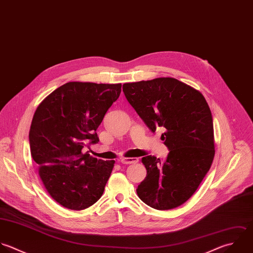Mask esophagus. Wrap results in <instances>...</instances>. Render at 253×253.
<instances>
[{
    "mask_svg": "<svg viewBox=\"0 0 253 253\" xmlns=\"http://www.w3.org/2000/svg\"><path fill=\"white\" fill-rule=\"evenodd\" d=\"M120 162L124 165H130V164H137L139 162L138 158H123L120 160Z\"/></svg>",
    "mask_w": 253,
    "mask_h": 253,
    "instance_id": "obj_1",
    "label": "esophagus"
}]
</instances>
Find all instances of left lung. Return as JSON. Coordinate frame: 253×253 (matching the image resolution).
Wrapping results in <instances>:
<instances>
[{"label": "left lung", "mask_w": 253, "mask_h": 253, "mask_svg": "<svg viewBox=\"0 0 253 253\" xmlns=\"http://www.w3.org/2000/svg\"><path fill=\"white\" fill-rule=\"evenodd\" d=\"M123 92L148 128H163L169 153L147 156L146 178L137 194L148 206L169 210L186 202L209 171L214 156L212 113L202 93L173 78L127 83Z\"/></svg>", "instance_id": "8db88e82"}]
</instances>
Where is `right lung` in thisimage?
<instances>
[{"label":"right lung","mask_w":253,"mask_h":253,"mask_svg":"<svg viewBox=\"0 0 253 253\" xmlns=\"http://www.w3.org/2000/svg\"><path fill=\"white\" fill-rule=\"evenodd\" d=\"M120 92L121 84L67 83L33 115L31 157L47 192L65 208H88L104 191L115 162L92 158L84 149L99 142L96 129Z\"/></svg>","instance_id":"add662e5"}]
</instances>
